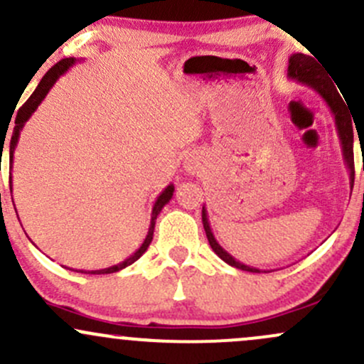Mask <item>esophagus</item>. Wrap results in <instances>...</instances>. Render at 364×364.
<instances>
[{"mask_svg": "<svg viewBox=\"0 0 364 364\" xmlns=\"http://www.w3.org/2000/svg\"><path fill=\"white\" fill-rule=\"evenodd\" d=\"M186 171H188L190 174H198V173H202V162L198 161V159H190L188 162H186Z\"/></svg>", "mask_w": 364, "mask_h": 364, "instance_id": "obj_1", "label": "esophagus"}]
</instances>
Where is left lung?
<instances>
[{
    "instance_id": "1",
    "label": "left lung",
    "mask_w": 364,
    "mask_h": 364,
    "mask_svg": "<svg viewBox=\"0 0 364 364\" xmlns=\"http://www.w3.org/2000/svg\"><path fill=\"white\" fill-rule=\"evenodd\" d=\"M289 77L294 79V81L301 82V85L309 86L311 90H314L316 93L326 102V105L330 107L331 114L335 115V126H337L338 138H341L342 145V154H344V161L349 167L350 174V185L354 181V151H353V124H350V117H347V107L344 105V100L341 98V95L337 93L335 86L331 85L328 79L323 74L321 67L316 60H313L309 55L304 53H292L289 58ZM202 223L203 230H205L207 240H209V245L213 247V250L226 264L237 267V269L249 271V273H269L271 269H257L254 266H247L243 262L237 261L231 254H228L221 245H219L218 240L214 238L213 230H210L209 218H207V209L202 207Z\"/></svg>"
}]
</instances>
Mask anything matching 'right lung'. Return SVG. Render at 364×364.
<instances>
[{"mask_svg":"<svg viewBox=\"0 0 364 364\" xmlns=\"http://www.w3.org/2000/svg\"><path fill=\"white\" fill-rule=\"evenodd\" d=\"M75 62H79V60L75 58H63L60 60L58 63H55L53 67H51L50 70L46 72L45 75H43L41 82H39L38 87L34 90V93L31 95V98L27 100L26 103L22 105V109L18 110L17 114V119H15V127H14V134H11V139H10V167L11 164H14V151L17 149V143H18V136H20V131H22L23 124L29 121L31 115L34 114V110L38 109L39 105H41V102L45 100V97L48 95V91L53 87L55 82L58 81V77L62 74H65L67 70L70 69L72 65H74ZM10 190H11V181H10ZM173 193H174V185H169L164 188V191L161 195L157 197V200L154 203V209H151V219H150V226H149V233H146L145 240H143L141 247L134 252L133 255H129L127 259H124L122 262H119V264L115 266H110V267H105V269H95V271H81V273H91V274H109V273H115V271H121L124 267H127L129 264H133L134 261H138L139 257H141L143 254L146 252V249H149L151 238H154V230H155V221H157V215L161 214V210L164 209V205L166 203H169L171 198H173Z\"/></svg>","mask_w":364,"mask_h":364,"instance_id":"1","label":"right lung"}]
</instances>
